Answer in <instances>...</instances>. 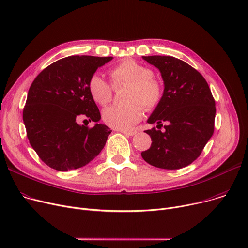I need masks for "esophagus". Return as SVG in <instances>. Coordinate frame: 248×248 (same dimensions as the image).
Returning a JSON list of instances; mask_svg holds the SVG:
<instances>
[{"label":"esophagus","mask_w":248,"mask_h":248,"mask_svg":"<svg viewBox=\"0 0 248 248\" xmlns=\"http://www.w3.org/2000/svg\"><path fill=\"white\" fill-rule=\"evenodd\" d=\"M122 134L125 135V136H128V137H133L135 136L137 133L136 132H129V131H120Z\"/></svg>","instance_id":"34e87169"}]
</instances>
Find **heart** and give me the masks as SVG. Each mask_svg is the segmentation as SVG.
Listing matches in <instances>:
<instances>
[{"label": "heart", "mask_w": 248, "mask_h": 248, "mask_svg": "<svg viewBox=\"0 0 248 248\" xmlns=\"http://www.w3.org/2000/svg\"><path fill=\"white\" fill-rule=\"evenodd\" d=\"M111 83L117 86L128 83L126 104H114L103 109L102 119L108 125L115 129L132 128L138 124L144 108L153 110L157 108L163 98V86L153 76V71L133 59H125L116 64L109 71ZM90 96L99 104L106 106L112 97L111 85L99 74H93L87 84Z\"/></svg>", "instance_id": "heart-1"}]
</instances>
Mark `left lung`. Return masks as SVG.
<instances>
[{
	"label": "left lung",
	"mask_w": 248,
	"mask_h": 248,
	"mask_svg": "<svg viewBox=\"0 0 248 248\" xmlns=\"http://www.w3.org/2000/svg\"><path fill=\"white\" fill-rule=\"evenodd\" d=\"M142 58L160 70L165 85L148 123L167 124L163 133L155 127L146 131L152 145L141 157L166 170L184 168L199 157L214 133L215 100L205 78L188 63L172 56Z\"/></svg>",
	"instance_id": "obj_1"
}]
</instances>
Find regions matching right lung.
Instances as JSON below:
<instances>
[{
    "instance_id": "right-lung-1",
    "label": "right lung",
    "mask_w": 248,
    "mask_h": 248,
    "mask_svg": "<svg viewBox=\"0 0 248 248\" xmlns=\"http://www.w3.org/2000/svg\"><path fill=\"white\" fill-rule=\"evenodd\" d=\"M112 57L68 56L42 70L32 82L23 110L31 147L47 166L57 171L81 168L106 145L110 128L78 124L85 115L99 122L100 112L87 88L89 78Z\"/></svg>"
}]
</instances>
